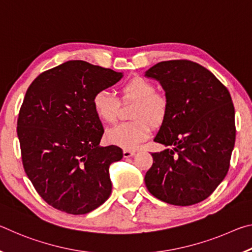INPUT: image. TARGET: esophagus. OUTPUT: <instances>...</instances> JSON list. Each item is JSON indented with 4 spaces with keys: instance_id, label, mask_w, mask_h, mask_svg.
I'll use <instances>...</instances> for the list:
<instances>
[{
    "instance_id": "obj_1",
    "label": "esophagus",
    "mask_w": 252,
    "mask_h": 252,
    "mask_svg": "<svg viewBox=\"0 0 252 252\" xmlns=\"http://www.w3.org/2000/svg\"><path fill=\"white\" fill-rule=\"evenodd\" d=\"M135 152L134 151H130V150H125L123 151V156H125V158H130L132 156H134Z\"/></svg>"
}]
</instances>
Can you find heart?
<instances>
[{"instance_id": "b5f03b06", "label": "heart", "mask_w": 252, "mask_h": 252, "mask_svg": "<svg viewBox=\"0 0 252 252\" xmlns=\"http://www.w3.org/2000/svg\"><path fill=\"white\" fill-rule=\"evenodd\" d=\"M123 102H134L130 118L133 121L123 122L106 132L110 143L125 150H135L150 135V125L158 126L163 121L167 112V101L158 94L156 87L147 79H131L121 88ZM94 112L102 121L112 123L117 120L119 100L106 90L97 91L92 99Z\"/></svg>"}]
</instances>
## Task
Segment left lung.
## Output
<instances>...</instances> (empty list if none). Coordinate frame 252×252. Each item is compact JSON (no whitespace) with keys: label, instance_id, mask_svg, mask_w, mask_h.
<instances>
[{"label":"left lung","instance_id":"obj_1","mask_svg":"<svg viewBox=\"0 0 252 252\" xmlns=\"http://www.w3.org/2000/svg\"><path fill=\"white\" fill-rule=\"evenodd\" d=\"M144 76L165 92L167 112L155 141L170 147L151 155L147 189L174 206L203 201L229 170L236 140L231 95L210 71L188 60L159 62Z\"/></svg>","mask_w":252,"mask_h":252}]
</instances>
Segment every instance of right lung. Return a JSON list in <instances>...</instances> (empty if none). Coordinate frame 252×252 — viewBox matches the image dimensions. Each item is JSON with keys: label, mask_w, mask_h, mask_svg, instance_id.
I'll return each instance as SVG.
<instances>
[{"label": "right lung", "mask_w": 252, "mask_h": 252, "mask_svg": "<svg viewBox=\"0 0 252 252\" xmlns=\"http://www.w3.org/2000/svg\"><path fill=\"white\" fill-rule=\"evenodd\" d=\"M122 76L72 60L40 74L25 93L18 119L23 167L41 198L58 210L85 215L110 197L109 167L123 152L100 146L104 130L92 99Z\"/></svg>", "instance_id": "add662e5"}]
</instances>
